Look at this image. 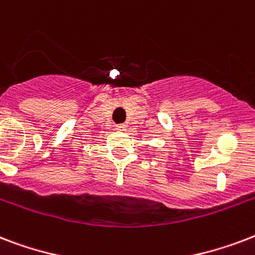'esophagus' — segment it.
Here are the masks:
<instances>
[{
	"label": "esophagus",
	"mask_w": 255,
	"mask_h": 255,
	"mask_svg": "<svg viewBox=\"0 0 255 255\" xmlns=\"http://www.w3.org/2000/svg\"><path fill=\"white\" fill-rule=\"evenodd\" d=\"M116 129L120 132H126L127 131V126L126 124H119V126H116Z\"/></svg>",
	"instance_id": "1"
}]
</instances>
